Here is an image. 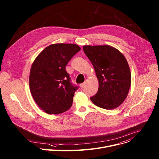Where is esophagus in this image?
<instances>
[{"label": "esophagus", "mask_w": 159, "mask_h": 159, "mask_svg": "<svg viewBox=\"0 0 159 159\" xmlns=\"http://www.w3.org/2000/svg\"><path fill=\"white\" fill-rule=\"evenodd\" d=\"M84 86H85V83H82V84H80V88L81 89H82V88H84Z\"/></svg>", "instance_id": "obj_1"}]
</instances>
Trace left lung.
I'll return each mask as SVG.
<instances>
[{
    "mask_svg": "<svg viewBox=\"0 0 159 159\" xmlns=\"http://www.w3.org/2000/svg\"><path fill=\"white\" fill-rule=\"evenodd\" d=\"M97 74L99 87L90 98L97 106L114 109L126 98L131 85V73L127 61L121 53L109 45L83 47Z\"/></svg>",
    "mask_w": 159,
    "mask_h": 159,
    "instance_id": "1",
    "label": "left lung"
}]
</instances>
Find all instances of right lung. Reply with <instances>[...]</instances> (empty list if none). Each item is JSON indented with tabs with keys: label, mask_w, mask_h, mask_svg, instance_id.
Wrapping results in <instances>:
<instances>
[{
	"label": "right lung",
	"mask_w": 159,
	"mask_h": 159,
	"mask_svg": "<svg viewBox=\"0 0 159 159\" xmlns=\"http://www.w3.org/2000/svg\"><path fill=\"white\" fill-rule=\"evenodd\" d=\"M80 50L75 44H53L42 51L32 65L30 93L37 105L45 112L61 114L71 107L78 87L70 82L66 66Z\"/></svg>",
	"instance_id": "right-lung-1"
}]
</instances>
